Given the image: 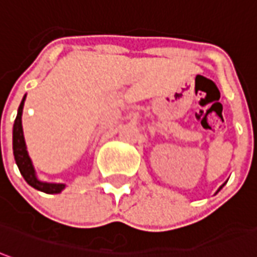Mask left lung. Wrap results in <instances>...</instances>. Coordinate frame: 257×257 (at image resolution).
Masks as SVG:
<instances>
[{
  "instance_id": "1",
  "label": "left lung",
  "mask_w": 257,
  "mask_h": 257,
  "mask_svg": "<svg viewBox=\"0 0 257 257\" xmlns=\"http://www.w3.org/2000/svg\"><path fill=\"white\" fill-rule=\"evenodd\" d=\"M224 185H225V183H224ZM224 185H222V186H220V189H218V190H217V192H220L221 189H222V187H224Z\"/></svg>"
}]
</instances>
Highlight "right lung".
<instances>
[{
  "instance_id": "obj_1",
  "label": "right lung",
  "mask_w": 257,
  "mask_h": 257,
  "mask_svg": "<svg viewBox=\"0 0 257 257\" xmlns=\"http://www.w3.org/2000/svg\"><path fill=\"white\" fill-rule=\"evenodd\" d=\"M26 95L22 99L19 109H18L17 118L14 123V128H12V150H14V158L17 162L19 172L24 176L26 183L32 186L33 189L40 190V192L47 193V194H57L61 193L65 189L64 183H49V182H43L37 178L35 166L32 162L29 152L26 148V143H25L24 137V128H22V111H24V105Z\"/></svg>"
}]
</instances>
